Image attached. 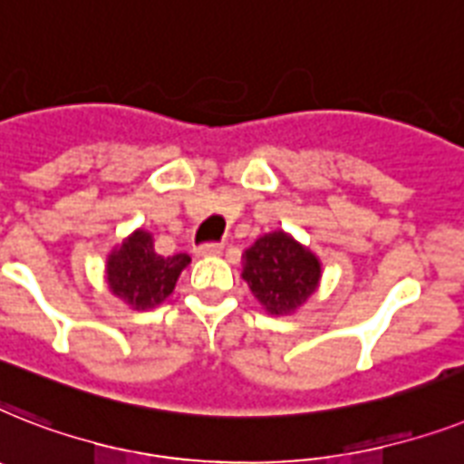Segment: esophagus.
I'll list each match as a JSON object with an SVG mask.
<instances>
[{
	"mask_svg": "<svg viewBox=\"0 0 464 464\" xmlns=\"http://www.w3.org/2000/svg\"><path fill=\"white\" fill-rule=\"evenodd\" d=\"M222 251V246L220 244H213V242H208V244H201V246H196L194 249V254L196 256H218Z\"/></svg>",
	"mask_w": 464,
	"mask_h": 464,
	"instance_id": "34e87169",
	"label": "esophagus"
}]
</instances>
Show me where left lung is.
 Masks as SVG:
<instances>
[{
    "mask_svg": "<svg viewBox=\"0 0 464 464\" xmlns=\"http://www.w3.org/2000/svg\"><path fill=\"white\" fill-rule=\"evenodd\" d=\"M242 277L268 314L290 316L316 292L321 261L287 232L276 229L244 251Z\"/></svg>",
    "mask_w": 464,
    "mask_h": 464,
    "instance_id": "left-lung-1",
    "label": "left lung"
}]
</instances>
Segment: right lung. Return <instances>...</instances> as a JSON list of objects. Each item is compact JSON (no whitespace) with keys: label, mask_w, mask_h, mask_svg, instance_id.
<instances>
[{"label":"right lung","mask_w":464,"mask_h":464,"mask_svg":"<svg viewBox=\"0 0 464 464\" xmlns=\"http://www.w3.org/2000/svg\"><path fill=\"white\" fill-rule=\"evenodd\" d=\"M188 263L191 258L187 254L160 256L150 232L136 229L107 256V285L131 309H155L172 295L177 277Z\"/></svg>","instance_id":"1"}]
</instances>
